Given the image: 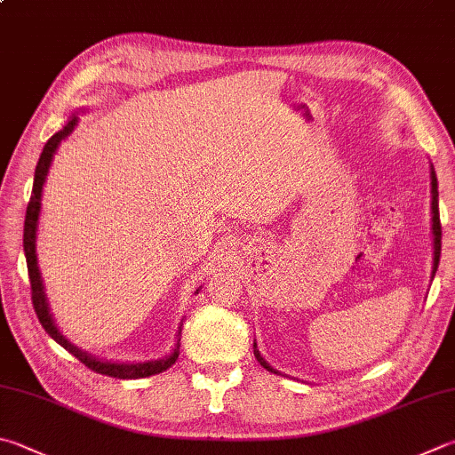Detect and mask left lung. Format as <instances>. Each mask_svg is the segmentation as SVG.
Masks as SVG:
<instances>
[{"label":"left lung","mask_w":455,"mask_h":455,"mask_svg":"<svg viewBox=\"0 0 455 455\" xmlns=\"http://www.w3.org/2000/svg\"><path fill=\"white\" fill-rule=\"evenodd\" d=\"M429 180H432V235H434V267H432V280L435 276V270H437V264H440V252H442V225H440V211H437V177H435V171H434V164L429 167ZM254 346V356L256 360L260 362L262 368H267L268 371H275V374H280L278 370L272 368L267 360L262 358V354L259 352V346L256 342Z\"/></svg>","instance_id":"8db88e82"}]
</instances>
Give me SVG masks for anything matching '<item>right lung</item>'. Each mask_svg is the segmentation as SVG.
Instances as JSON below:
<instances>
[{
  "label": "right lung",
  "instance_id": "add662e5",
  "mask_svg": "<svg viewBox=\"0 0 455 455\" xmlns=\"http://www.w3.org/2000/svg\"><path fill=\"white\" fill-rule=\"evenodd\" d=\"M79 113L84 111H76L69 117V121L65 123L61 131L49 139L45 143L44 151L39 155L37 167H36V177H33V191H31V199L28 204V212H26V222H23V252H26V260H28V272H29V283H31V300H33V308H36L37 318L41 322V326L45 328V332L53 338L57 344H61L65 350L73 354L79 362L97 371V374L103 376H111V378H121V379H135V378H147L153 374H159V371H164L175 364L179 358V342H180V326H183V320H180V326L177 330V344L169 354H164L159 360H147V362H113V360H103L97 358L93 354H89L85 350H81L79 346L69 342V338H65L61 334V330L57 328L52 308H49V300L45 294V286H44V278H41V270L37 267V251H36V243H37V227H39V214H41V196H44V185L47 179L49 167H52L53 156L57 153L60 145L68 139L73 131H76L77 123H79ZM199 294V291H196Z\"/></svg>",
  "mask_w": 455,
  "mask_h": 455
}]
</instances>
